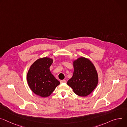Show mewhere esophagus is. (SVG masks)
I'll use <instances>...</instances> for the list:
<instances>
[{
    "instance_id": "obj_1",
    "label": "esophagus",
    "mask_w": 127,
    "mask_h": 127,
    "mask_svg": "<svg viewBox=\"0 0 127 127\" xmlns=\"http://www.w3.org/2000/svg\"><path fill=\"white\" fill-rule=\"evenodd\" d=\"M60 83L63 84V83H66V80H65V79H63V80H60Z\"/></svg>"
}]
</instances>
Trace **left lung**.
Instances as JSON below:
<instances>
[{"label":"left lung","instance_id":"obj_1","mask_svg":"<svg viewBox=\"0 0 127 127\" xmlns=\"http://www.w3.org/2000/svg\"><path fill=\"white\" fill-rule=\"evenodd\" d=\"M73 65V75L67 84L77 95L86 97L95 89L98 84V74L96 67L89 59L84 57L74 60Z\"/></svg>","mask_w":127,"mask_h":127}]
</instances>
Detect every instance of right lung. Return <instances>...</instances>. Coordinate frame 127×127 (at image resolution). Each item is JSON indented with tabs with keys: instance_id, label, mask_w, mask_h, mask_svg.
<instances>
[{
	"instance_id": "add662e5",
	"label": "right lung",
	"mask_w": 127,
	"mask_h": 127,
	"mask_svg": "<svg viewBox=\"0 0 127 127\" xmlns=\"http://www.w3.org/2000/svg\"><path fill=\"white\" fill-rule=\"evenodd\" d=\"M53 62V59L50 58H40L29 68L27 74V83L36 95L44 98L49 97L60 84L50 71V67Z\"/></svg>"
}]
</instances>
